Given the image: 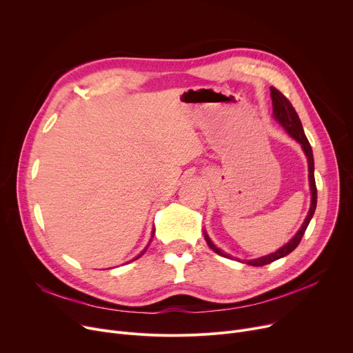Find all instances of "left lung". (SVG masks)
<instances>
[{
  "label": "left lung",
  "mask_w": 353,
  "mask_h": 353,
  "mask_svg": "<svg viewBox=\"0 0 353 353\" xmlns=\"http://www.w3.org/2000/svg\"><path fill=\"white\" fill-rule=\"evenodd\" d=\"M270 90H271L274 117L281 125H283V128L287 130V133L291 137H294L296 142L302 146L303 153L307 154L308 170H310V187H311V207H310V211H308V214H307V219H305V221L302 223V225L298 230V232L295 234V236L284 247H281L279 250H276L272 254H268V255H264V256H260V258H255V260H245V261H243V263H245L248 265H252V267L267 265L270 263H274L275 260H279V258L288 255L290 252H292L298 247V244L301 243L303 232H305V230H307V227H308V224H310V221H311V219H312V216L315 213V208H316V184H315V176H314V154H312V148H311V145L308 142L307 136H305V133H303L302 123L299 121V116L295 112V109L291 105V102L278 89H275L274 86H271ZM204 239H205L208 247L213 250L216 254L223 255L225 258H231V255L223 252L220 248H217L213 244V241L208 239L207 232H204Z\"/></svg>",
  "instance_id": "8db88e82"
}]
</instances>
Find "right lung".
Masks as SVG:
<instances>
[{
  "instance_id": "obj_1",
  "label": "right lung",
  "mask_w": 353,
  "mask_h": 353,
  "mask_svg": "<svg viewBox=\"0 0 353 353\" xmlns=\"http://www.w3.org/2000/svg\"><path fill=\"white\" fill-rule=\"evenodd\" d=\"M152 237H153V236H152ZM150 241H152V240H150ZM146 250H148V247H146ZM146 250H145V251H146ZM145 251H143V252H145ZM143 252H142V254H139V255L134 258V260H137V258H139L140 255H143ZM134 260H132V261H134Z\"/></svg>"
}]
</instances>
